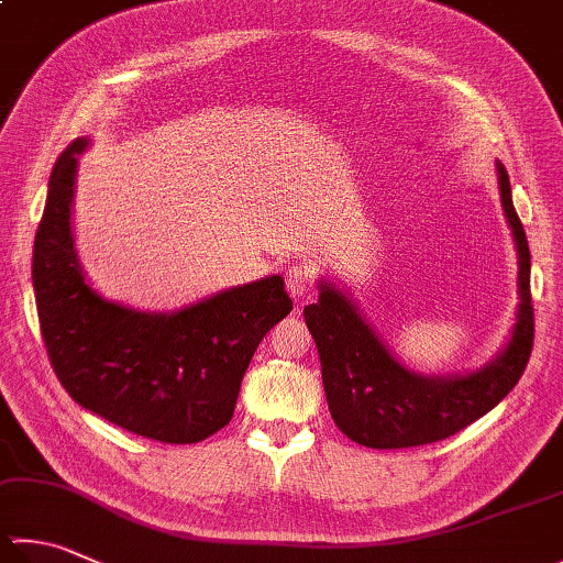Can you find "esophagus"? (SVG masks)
<instances>
[{
    "label": "esophagus",
    "mask_w": 563,
    "mask_h": 563,
    "mask_svg": "<svg viewBox=\"0 0 563 563\" xmlns=\"http://www.w3.org/2000/svg\"><path fill=\"white\" fill-rule=\"evenodd\" d=\"M286 289L294 296V299H301V296L309 291L311 284V269L303 267V264H296V267H289L286 272Z\"/></svg>",
    "instance_id": "obj_1"
}]
</instances>
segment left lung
Listing matches in <instances>:
<instances>
[{
  "instance_id": "left-lung-1",
  "label": "left lung",
  "mask_w": 563,
  "mask_h": 563,
  "mask_svg": "<svg viewBox=\"0 0 563 563\" xmlns=\"http://www.w3.org/2000/svg\"><path fill=\"white\" fill-rule=\"evenodd\" d=\"M497 186L517 247V316L493 360L463 375H423L385 345L363 311L333 282H318V301L303 318L321 357L323 389L335 427L367 449H411L449 439L510 395L534 341L529 247L512 206L510 176L497 162Z\"/></svg>"
}]
</instances>
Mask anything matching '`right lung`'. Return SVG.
I'll return each mask as SVG.
<instances>
[{
  "mask_svg": "<svg viewBox=\"0 0 563 563\" xmlns=\"http://www.w3.org/2000/svg\"><path fill=\"white\" fill-rule=\"evenodd\" d=\"M73 142L48 178L34 242L41 335L68 395L144 439L198 443L230 423L260 341L294 303L279 274L232 286L178 311H140L92 289L73 238L78 156Z\"/></svg>",
  "mask_w": 563,
  "mask_h": 563,
  "instance_id": "right-lung-1",
  "label": "right lung"
}]
</instances>
